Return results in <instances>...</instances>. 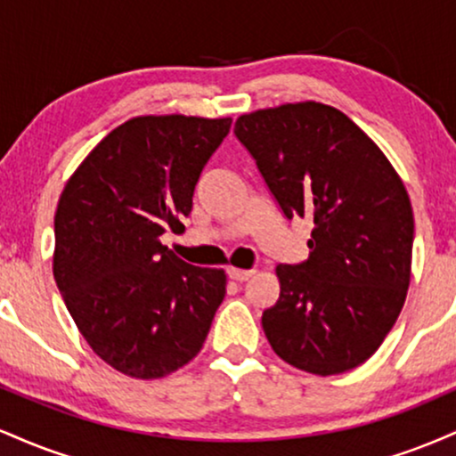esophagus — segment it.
I'll return each instance as SVG.
<instances>
[{"label":"esophagus","mask_w":456,"mask_h":456,"mask_svg":"<svg viewBox=\"0 0 456 456\" xmlns=\"http://www.w3.org/2000/svg\"><path fill=\"white\" fill-rule=\"evenodd\" d=\"M227 274H229V279H233V281H238V282H244V281H248L250 276L255 274V270H240V268H227Z\"/></svg>","instance_id":"34e87169"}]
</instances>
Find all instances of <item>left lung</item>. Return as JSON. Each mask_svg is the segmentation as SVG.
I'll return each instance as SVG.
<instances>
[{"label":"left lung","instance_id":"1","mask_svg":"<svg viewBox=\"0 0 456 456\" xmlns=\"http://www.w3.org/2000/svg\"><path fill=\"white\" fill-rule=\"evenodd\" d=\"M233 133L282 216L313 223L308 259L276 265L279 300L261 315L272 349L323 378L355 369L378 352L410 287L413 212L401 177L322 102L242 115Z\"/></svg>","mask_w":456,"mask_h":456}]
</instances>
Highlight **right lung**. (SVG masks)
<instances>
[{
    "mask_svg": "<svg viewBox=\"0 0 456 456\" xmlns=\"http://www.w3.org/2000/svg\"><path fill=\"white\" fill-rule=\"evenodd\" d=\"M232 119L145 115L90 151L55 212L53 274L83 338L139 379L174 373L201 352L227 276L175 257L203 167Z\"/></svg>",
    "mask_w": 456,
    "mask_h": 456,
    "instance_id": "right-lung-1",
    "label": "right lung"
}]
</instances>
